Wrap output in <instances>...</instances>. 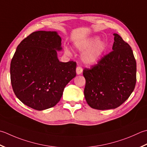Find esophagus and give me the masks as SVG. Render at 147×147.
I'll list each match as a JSON object with an SVG mask.
<instances>
[{
    "label": "esophagus",
    "mask_w": 147,
    "mask_h": 147,
    "mask_svg": "<svg viewBox=\"0 0 147 147\" xmlns=\"http://www.w3.org/2000/svg\"><path fill=\"white\" fill-rule=\"evenodd\" d=\"M76 74H78V75H79V74H81L82 73L83 69H82V68L80 67V66H78V67H76Z\"/></svg>",
    "instance_id": "1"
}]
</instances>
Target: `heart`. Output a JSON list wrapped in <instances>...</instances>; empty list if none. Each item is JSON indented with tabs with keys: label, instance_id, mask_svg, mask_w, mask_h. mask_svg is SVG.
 <instances>
[{
	"label": "heart",
	"instance_id": "1",
	"mask_svg": "<svg viewBox=\"0 0 147 147\" xmlns=\"http://www.w3.org/2000/svg\"><path fill=\"white\" fill-rule=\"evenodd\" d=\"M75 48L80 51H84L81 59L84 64L92 65L97 64L107 50V44L103 40L100 39L98 36H94L81 40L75 43ZM65 53L70 55V48L65 47Z\"/></svg>",
	"mask_w": 147,
	"mask_h": 147
}]
</instances>
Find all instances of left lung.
Instances as JSON below:
<instances>
[{"label": "left lung", "instance_id": "1", "mask_svg": "<svg viewBox=\"0 0 147 147\" xmlns=\"http://www.w3.org/2000/svg\"><path fill=\"white\" fill-rule=\"evenodd\" d=\"M113 36V51L83 72L85 100L97 110L119 107L131 96L136 85V62L133 50L119 34Z\"/></svg>", "mask_w": 147, "mask_h": 147}]
</instances>
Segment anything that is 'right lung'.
I'll list each match as a JSON object with an SVG mask.
<instances>
[{
    "instance_id": "add662e5",
    "label": "right lung",
    "mask_w": 147,
    "mask_h": 147,
    "mask_svg": "<svg viewBox=\"0 0 147 147\" xmlns=\"http://www.w3.org/2000/svg\"><path fill=\"white\" fill-rule=\"evenodd\" d=\"M62 39L56 31H37L20 43L11 60L13 91L24 105L42 111L55 106L76 76V63L60 62Z\"/></svg>"
}]
</instances>
